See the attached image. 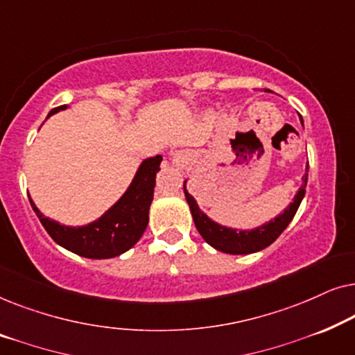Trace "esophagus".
Returning <instances> with one entry per match:
<instances>
[{"mask_svg":"<svg viewBox=\"0 0 355 355\" xmlns=\"http://www.w3.org/2000/svg\"><path fill=\"white\" fill-rule=\"evenodd\" d=\"M171 162L174 166L178 168H184L189 163V155L184 150H178V152L171 153Z\"/></svg>","mask_w":355,"mask_h":355,"instance_id":"1","label":"esophagus"}]
</instances>
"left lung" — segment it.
Listing matches in <instances>:
<instances>
[{"instance_id": "1", "label": "left lung", "mask_w": 355, "mask_h": 355, "mask_svg": "<svg viewBox=\"0 0 355 355\" xmlns=\"http://www.w3.org/2000/svg\"><path fill=\"white\" fill-rule=\"evenodd\" d=\"M300 123H302V119H300ZM307 178H309V162H307V168H305V174L302 178L304 182L297 191V193L294 196L293 202L284 208L283 213H279L278 216L273 218V220H270L268 223H263L261 226L254 227V230H236V227H227V226L220 225V223L213 221L207 213H203L200 208H198V203L196 198L187 192L186 189L187 181H184V193H186V200L189 203V208H191L196 227L198 230V232H200L203 239H205L207 244H210L213 249L225 252V254L245 255V254H254V252L266 249V247L273 244V242L279 237L281 232L288 227V225L293 221L295 211H297L300 202H302V198L305 196Z\"/></svg>"}]
</instances>
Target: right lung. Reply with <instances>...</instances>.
<instances>
[{"mask_svg":"<svg viewBox=\"0 0 355 355\" xmlns=\"http://www.w3.org/2000/svg\"><path fill=\"white\" fill-rule=\"evenodd\" d=\"M66 108L67 106L62 105L51 110L46 119ZM162 159V155L144 159L123 197L113 207L108 208L98 220L92 221L89 225H61V223L43 215L31 197L28 200H31L38 220L56 244L77 255L85 257V259H113L137 244L144 231L147 230L148 211L153 200L155 179L159 171Z\"/></svg>","mask_w":355,"mask_h":355,"instance_id":"right-lung-1","label":"right lung"}]
</instances>
